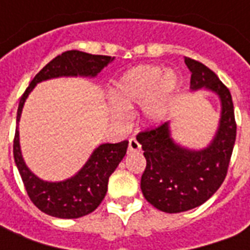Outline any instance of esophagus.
Segmentation results:
<instances>
[{"mask_svg": "<svg viewBox=\"0 0 250 250\" xmlns=\"http://www.w3.org/2000/svg\"><path fill=\"white\" fill-rule=\"evenodd\" d=\"M141 148V143L136 141L135 138H131L128 141V152H139Z\"/></svg>", "mask_w": 250, "mask_h": 250, "instance_id": "1", "label": "esophagus"}]
</instances>
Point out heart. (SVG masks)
Here are the masks:
<instances>
[{
  "mask_svg": "<svg viewBox=\"0 0 250 250\" xmlns=\"http://www.w3.org/2000/svg\"><path fill=\"white\" fill-rule=\"evenodd\" d=\"M178 87V77L173 71L157 65H138L123 73L111 89L112 103L109 114L123 120L125 111L142 105V119L147 125H157L165 118L167 105Z\"/></svg>",
  "mask_w": 250,
  "mask_h": 250,
  "instance_id": "obj_1",
  "label": "heart"
}]
</instances>
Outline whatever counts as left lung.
I'll list each match as a JSON object with an SVG mask.
<instances>
[{
    "label": "left lung",
    "instance_id": "8db88e82",
    "mask_svg": "<svg viewBox=\"0 0 250 250\" xmlns=\"http://www.w3.org/2000/svg\"><path fill=\"white\" fill-rule=\"evenodd\" d=\"M191 72L190 89H208L221 102V118L214 138L201 150L182 147L171 138L170 123L136 135L146 158L141 179L145 198L165 213H181L206 202L220 188L228 173L236 142L234 108L229 89L202 62L185 57Z\"/></svg>",
    "mask_w": 250,
    "mask_h": 250
}]
</instances>
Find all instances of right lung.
<instances>
[{
	"instance_id": "add662e5",
	"label": "right lung",
	"mask_w": 250,
	"mask_h": 250,
	"mask_svg": "<svg viewBox=\"0 0 250 250\" xmlns=\"http://www.w3.org/2000/svg\"><path fill=\"white\" fill-rule=\"evenodd\" d=\"M112 60L114 57L111 56L89 55L80 51H66L55 57L36 75L21 96L17 109V123L21 118L25 100L39 83L62 76L95 77ZM127 147V141L100 145L73 177L60 182L42 181L30 171L21 154L19 127L14 135L13 155L30 201L45 214L69 220L89 214L102 204L107 193L109 175L125 158Z\"/></svg>"
}]
</instances>
